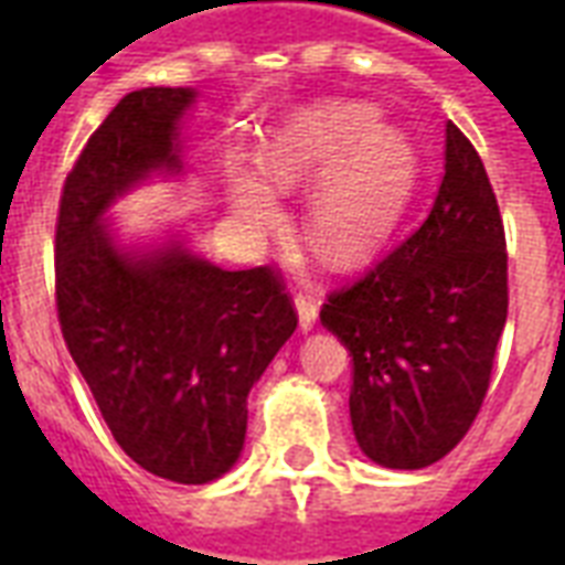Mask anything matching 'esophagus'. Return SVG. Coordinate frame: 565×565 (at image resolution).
<instances>
[{
	"mask_svg": "<svg viewBox=\"0 0 565 565\" xmlns=\"http://www.w3.org/2000/svg\"><path fill=\"white\" fill-rule=\"evenodd\" d=\"M296 313H299V331L301 334H308V331H313V326H317V301L310 299V296H296Z\"/></svg>",
	"mask_w": 565,
	"mask_h": 565,
	"instance_id": "1",
	"label": "esophagus"
}]
</instances>
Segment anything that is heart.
I'll return each instance as SVG.
<instances>
[{"mask_svg":"<svg viewBox=\"0 0 565 565\" xmlns=\"http://www.w3.org/2000/svg\"><path fill=\"white\" fill-rule=\"evenodd\" d=\"M260 175L231 170L225 195L248 228L278 222V193L319 183L305 216V243L322 264L354 269L393 239L419 181V158L402 128L377 122L366 102H319L273 128L260 143Z\"/></svg>","mask_w":565,"mask_h":565,"instance_id":"obj_1","label":"heart"}]
</instances>
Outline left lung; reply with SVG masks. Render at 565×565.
<instances>
[{"instance_id": "1", "label": "left lung", "mask_w": 565, "mask_h": 565, "mask_svg": "<svg viewBox=\"0 0 565 565\" xmlns=\"http://www.w3.org/2000/svg\"><path fill=\"white\" fill-rule=\"evenodd\" d=\"M443 170L428 220L319 313L352 354L354 439L386 469H425L463 439L508 322L499 202L455 122Z\"/></svg>"}]
</instances>
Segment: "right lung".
Returning <instances> with one entry per match:
<instances>
[{
    "label": "right lung",
    "instance_id": "add662e5",
    "mask_svg": "<svg viewBox=\"0 0 565 565\" xmlns=\"http://www.w3.org/2000/svg\"><path fill=\"white\" fill-rule=\"evenodd\" d=\"M193 87H143L108 114L66 175L55 234L57 319L110 434L137 466L211 483L243 455L248 390L296 331L266 266L222 269L167 228L128 239L110 207L188 175Z\"/></svg>",
    "mask_w": 565,
    "mask_h": 565
}]
</instances>
